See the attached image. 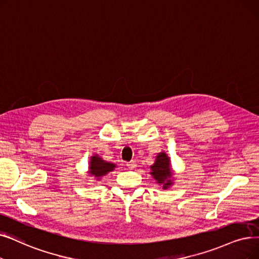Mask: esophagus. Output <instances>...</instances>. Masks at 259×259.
<instances>
[{"mask_svg": "<svg viewBox=\"0 0 259 259\" xmlns=\"http://www.w3.org/2000/svg\"><path fill=\"white\" fill-rule=\"evenodd\" d=\"M127 167L129 168V169H134V168L137 167V163L134 161H130L127 163Z\"/></svg>", "mask_w": 259, "mask_h": 259, "instance_id": "esophagus-1", "label": "esophagus"}]
</instances>
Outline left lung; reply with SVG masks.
Returning <instances> with one entry per match:
<instances>
[{
    "label": "left lung",
    "instance_id": "8db88e82",
    "mask_svg": "<svg viewBox=\"0 0 259 259\" xmlns=\"http://www.w3.org/2000/svg\"><path fill=\"white\" fill-rule=\"evenodd\" d=\"M151 177L156 184H159L163 189H168L174 185L175 175L171 167L170 157L165 151H161L155 156L154 163L150 166Z\"/></svg>",
    "mask_w": 259,
    "mask_h": 259
}]
</instances>
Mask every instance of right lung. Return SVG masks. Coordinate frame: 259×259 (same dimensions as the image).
Returning a JSON list of instances; mask_svg holds the SVG:
<instances>
[{"mask_svg":"<svg viewBox=\"0 0 259 259\" xmlns=\"http://www.w3.org/2000/svg\"><path fill=\"white\" fill-rule=\"evenodd\" d=\"M88 168L89 170L87 174L90 177L95 178L96 181H99V180L103 177H105L107 174L113 171L116 168V164L107 162L103 159V157H100L97 153H94L91 156V159H90Z\"/></svg>","mask_w":259,"mask_h":259,"instance_id":"right-lung-1","label":"right lung"}]
</instances>
